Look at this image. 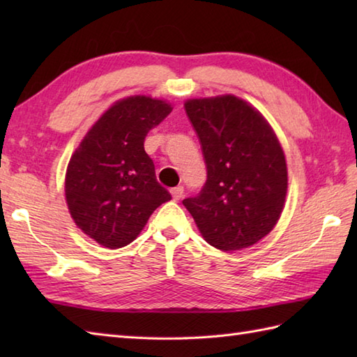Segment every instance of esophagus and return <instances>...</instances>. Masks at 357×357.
I'll use <instances>...</instances> for the list:
<instances>
[{"label": "esophagus", "instance_id": "esophagus-1", "mask_svg": "<svg viewBox=\"0 0 357 357\" xmlns=\"http://www.w3.org/2000/svg\"><path fill=\"white\" fill-rule=\"evenodd\" d=\"M170 193L173 196V201H179L184 196V187H174Z\"/></svg>", "mask_w": 357, "mask_h": 357}]
</instances>
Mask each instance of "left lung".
<instances>
[{
  "label": "left lung",
  "instance_id": "left-lung-1",
  "mask_svg": "<svg viewBox=\"0 0 357 357\" xmlns=\"http://www.w3.org/2000/svg\"><path fill=\"white\" fill-rule=\"evenodd\" d=\"M187 116L198 135L207 181L183 201L210 245L247 248L273 230L287 196L282 147L265 118L234 95L188 100Z\"/></svg>",
  "mask_w": 357,
  "mask_h": 357
}]
</instances>
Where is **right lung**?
<instances>
[{"mask_svg": "<svg viewBox=\"0 0 357 357\" xmlns=\"http://www.w3.org/2000/svg\"><path fill=\"white\" fill-rule=\"evenodd\" d=\"M162 100L136 95L105 110L75 150L66 173V201L78 229L105 248L141 233L172 196L156 181L144 139L172 112Z\"/></svg>", "mask_w": 357, "mask_h": 357, "instance_id": "add662e5", "label": "right lung"}]
</instances>
